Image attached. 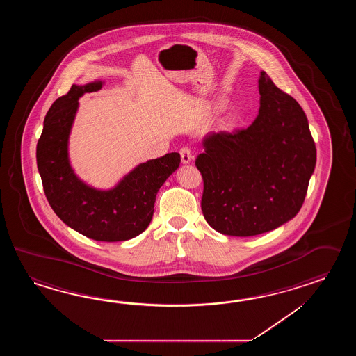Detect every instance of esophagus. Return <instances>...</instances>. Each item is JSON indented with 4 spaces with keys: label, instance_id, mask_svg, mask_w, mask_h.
Here are the masks:
<instances>
[{
    "label": "esophagus",
    "instance_id": "esophagus-1",
    "mask_svg": "<svg viewBox=\"0 0 356 356\" xmlns=\"http://www.w3.org/2000/svg\"><path fill=\"white\" fill-rule=\"evenodd\" d=\"M179 152H181V163H183V164H189L193 156H192V154H191V150H189L188 147H183Z\"/></svg>",
    "mask_w": 356,
    "mask_h": 356
}]
</instances>
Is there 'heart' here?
Returning <instances> with one entry per match:
<instances>
[{"label":"heart","instance_id":"1","mask_svg":"<svg viewBox=\"0 0 356 356\" xmlns=\"http://www.w3.org/2000/svg\"><path fill=\"white\" fill-rule=\"evenodd\" d=\"M235 123H236V121H235L234 118H230V120L227 122V129H233L235 126Z\"/></svg>","mask_w":356,"mask_h":356}]
</instances>
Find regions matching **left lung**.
<instances>
[{"mask_svg":"<svg viewBox=\"0 0 356 356\" xmlns=\"http://www.w3.org/2000/svg\"><path fill=\"white\" fill-rule=\"evenodd\" d=\"M258 90L256 121L235 134L206 135L196 159L204 219L224 235L262 234L296 218L316 168V145L302 106L265 71Z\"/></svg>","mask_w":356,"mask_h":356,"instance_id":"1","label":"left lung"}]
</instances>
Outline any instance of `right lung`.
<instances>
[{
	"mask_svg": "<svg viewBox=\"0 0 356 356\" xmlns=\"http://www.w3.org/2000/svg\"><path fill=\"white\" fill-rule=\"evenodd\" d=\"M103 85V80L72 85L54 102L37 145V165L47 200L67 227L94 241L121 242L149 227L158 191L179 167L181 155L170 152L141 163L111 188H95L83 181L71 165L68 140L79 99Z\"/></svg>",
	"mask_w": 356,
	"mask_h": 356,
	"instance_id": "right-lung-1",
	"label": "right lung"
}]
</instances>
